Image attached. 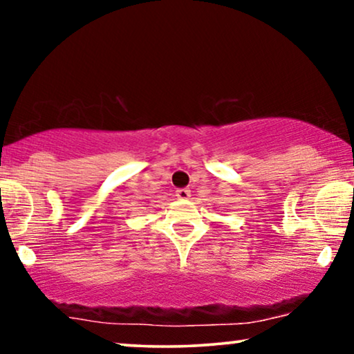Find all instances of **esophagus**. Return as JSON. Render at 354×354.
I'll return each instance as SVG.
<instances>
[{
    "mask_svg": "<svg viewBox=\"0 0 354 354\" xmlns=\"http://www.w3.org/2000/svg\"><path fill=\"white\" fill-rule=\"evenodd\" d=\"M176 193H177L178 200H188V198L192 196V192L188 190V188H178Z\"/></svg>",
    "mask_w": 354,
    "mask_h": 354,
    "instance_id": "esophagus-1",
    "label": "esophagus"
}]
</instances>
